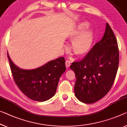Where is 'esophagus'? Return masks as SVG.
I'll use <instances>...</instances> for the list:
<instances>
[{
	"label": "esophagus",
	"mask_w": 127,
	"mask_h": 127,
	"mask_svg": "<svg viewBox=\"0 0 127 127\" xmlns=\"http://www.w3.org/2000/svg\"><path fill=\"white\" fill-rule=\"evenodd\" d=\"M65 65H66V68H69L70 66V62L69 61H66L65 62Z\"/></svg>",
	"instance_id": "obj_1"
}]
</instances>
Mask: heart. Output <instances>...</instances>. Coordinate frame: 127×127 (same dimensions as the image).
<instances>
[{
	"instance_id": "1",
	"label": "heart",
	"mask_w": 127,
	"mask_h": 127,
	"mask_svg": "<svg viewBox=\"0 0 127 127\" xmlns=\"http://www.w3.org/2000/svg\"><path fill=\"white\" fill-rule=\"evenodd\" d=\"M89 25L87 21L79 23L76 30L70 35L69 40L72 41L71 51L78 57H85L92 48L94 37L93 31L88 29L83 32Z\"/></svg>"
}]
</instances>
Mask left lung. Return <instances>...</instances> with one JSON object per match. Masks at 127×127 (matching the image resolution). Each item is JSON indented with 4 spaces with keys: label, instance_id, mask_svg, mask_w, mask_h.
Returning <instances> with one entry per match:
<instances>
[{
    "label": "left lung",
    "instance_id": "left-lung-1",
    "mask_svg": "<svg viewBox=\"0 0 127 127\" xmlns=\"http://www.w3.org/2000/svg\"><path fill=\"white\" fill-rule=\"evenodd\" d=\"M119 62L118 42L112 29L106 23V31L81 61L74 62V93L81 102L90 104L104 97L112 86Z\"/></svg>",
    "mask_w": 127,
    "mask_h": 127
}]
</instances>
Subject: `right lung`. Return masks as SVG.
I'll list each match as a JSON object with an SVG mask.
<instances>
[{
  "label": "right lung",
  "mask_w": 127,
  "mask_h": 127,
  "mask_svg": "<svg viewBox=\"0 0 127 127\" xmlns=\"http://www.w3.org/2000/svg\"><path fill=\"white\" fill-rule=\"evenodd\" d=\"M15 83L24 95L37 102H43L55 94L60 78L66 70L65 60L60 57L32 70L21 69L15 65L7 53Z\"/></svg>",
  "instance_id": "obj_1"
}]
</instances>
